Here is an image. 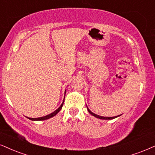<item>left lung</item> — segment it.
I'll return each instance as SVG.
<instances>
[{
    "label": "left lung",
    "mask_w": 155,
    "mask_h": 155,
    "mask_svg": "<svg viewBox=\"0 0 155 155\" xmlns=\"http://www.w3.org/2000/svg\"><path fill=\"white\" fill-rule=\"evenodd\" d=\"M86 106H87V105H86ZM87 110H88V112L90 113V114H91V115L92 116H95V117H96V118H100V119H105V120H110V119H113V118H117L118 116H120L121 115H119V116H114V117H106V116H99V115H97V114H95L94 113H93V112H91V110L89 109L88 108H87Z\"/></svg>",
    "instance_id": "left-lung-1"
}]
</instances>
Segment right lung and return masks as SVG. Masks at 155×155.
I'll return each instance as SVG.
<instances>
[{"instance_id":"1","label":"right lung","mask_w":155,"mask_h":155,"mask_svg":"<svg viewBox=\"0 0 155 155\" xmlns=\"http://www.w3.org/2000/svg\"><path fill=\"white\" fill-rule=\"evenodd\" d=\"M64 94H65V93H64ZM63 104H64V101H63L62 102V104H61V106L59 107L58 108H57V109L56 110H54V112H52V113H51L50 114H49V115H47V116H42V117H39V118H28V117H27L28 119H30V120H31V121H44V120H47V119H49V118H51V117H53V116H54L55 115H56L57 114H58L59 112H60V110L62 109V106H63Z\"/></svg>"}]
</instances>
